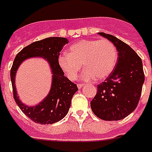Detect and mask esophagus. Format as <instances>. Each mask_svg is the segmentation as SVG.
<instances>
[{"label":"esophagus","mask_w":152,"mask_h":152,"mask_svg":"<svg viewBox=\"0 0 152 152\" xmlns=\"http://www.w3.org/2000/svg\"><path fill=\"white\" fill-rule=\"evenodd\" d=\"M77 87H78L79 89L82 88V87H83V83H78V84H77Z\"/></svg>","instance_id":"34e87169"}]
</instances>
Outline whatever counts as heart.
<instances>
[{"instance_id":"1","label":"heart","mask_w":152,"mask_h":152,"mask_svg":"<svg viewBox=\"0 0 152 152\" xmlns=\"http://www.w3.org/2000/svg\"><path fill=\"white\" fill-rule=\"evenodd\" d=\"M117 59L116 47L110 40H83L70 47L69 55H60L58 63L72 80H76L83 64L86 71L83 80L93 81L107 78L115 67Z\"/></svg>"}]
</instances>
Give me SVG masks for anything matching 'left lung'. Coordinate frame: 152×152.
<instances>
[{"mask_svg": "<svg viewBox=\"0 0 152 152\" xmlns=\"http://www.w3.org/2000/svg\"><path fill=\"white\" fill-rule=\"evenodd\" d=\"M99 34L115 44L119 57L112 73L97 85V94L91 102V107L101 119L120 120L135 110L140 100L144 82L142 61L123 41L110 34Z\"/></svg>", "mask_w": 152, "mask_h": 152, "instance_id": "left-lung-1", "label": "left lung"}]
</instances>
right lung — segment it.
<instances>
[{"instance_id": "1", "label": "right lung", "mask_w": 152, "mask_h": 152, "mask_svg": "<svg viewBox=\"0 0 152 152\" xmlns=\"http://www.w3.org/2000/svg\"><path fill=\"white\" fill-rule=\"evenodd\" d=\"M66 44L68 40L64 37H48L33 42L21 50L13 61L10 76L14 99L22 112L37 123L52 124L63 119L69 112L72 96L78 91L76 83L64 76L63 70L58 63L60 51ZM35 56H43L49 61L53 73V86L50 93L43 102L34 107H28L17 97L14 77L18 66L24 59Z\"/></svg>"}]
</instances>
